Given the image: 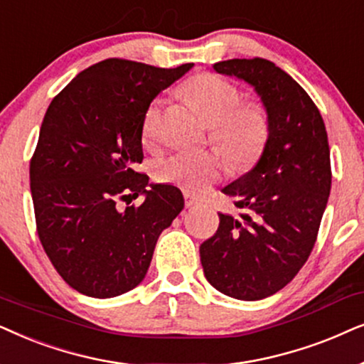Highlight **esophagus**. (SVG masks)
Returning a JSON list of instances; mask_svg holds the SVG:
<instances>
[{"label":"esophagus","instance_id":"esophagus-1","mask_svg":"<svg viewBox=\"0 0 364 364\" xmlns=\"http://www.w3.org/2000/svg\"><path fill=\"white\" fill-rule=\"evenodd\" d=\"M185 205H186V208H193L198 205V200H195L190 193H185Z\"/></svg>","mask_w":364,"mask_h":364}]
</instances>
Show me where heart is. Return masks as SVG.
Returning <instances> with one entry per match:
<instances>
[{"label":"heart","mask_w":364,"mask_h":364,"mask_svg":"<svg viewBox=\"0 0 364 364\" xmlns=\"http://www.w3.org/2000/svg\"><path fill=\"white\" fill-rule=\"evenodd\" d=\"M183 95L211 126L210 141L236 168L253 164L263 154L269 138V116L258 101H241L235 85L215 75H198L183 86ZM143 144L156 148L163 138L161 101L154 100L144 111ZM225 164L216 153H176L153 164L159 183L178 186L190 195H203L221 176Z\"/></svg>","instance_id":"obj_1"}]
</instances>
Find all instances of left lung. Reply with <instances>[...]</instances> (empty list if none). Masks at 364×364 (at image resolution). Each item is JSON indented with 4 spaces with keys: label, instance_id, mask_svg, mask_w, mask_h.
<instances>
[{
    "label": "left lung",
    "instance_id": "left-lung-1",
    "mask_svg": "<svg viewBox=\"0 0 364 364\" xmlns=\"http://www.w3.org/2000/svg\"><path fill=\"white\" fill-rule=\"evenodd\" d=\"M213 70L255 86L269 116L258 164L223 190L240 218L218 213L215 236L200 246L211 287L256 301L287 287L316 243L331 190L328 133L309 95L274 63L243 58Z\"/></svg>",
    "mask_w": 364,
    "mask_h": 364
}]
</instances>
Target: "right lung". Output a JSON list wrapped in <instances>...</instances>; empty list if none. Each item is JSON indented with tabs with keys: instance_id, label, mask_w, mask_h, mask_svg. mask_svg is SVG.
Segmentation results:
<instances>
[{
	"instance_id": "add662e5",
	"label": "right lung",
	"mask_w": 364,
	"mask_h": 364,
	"mask_svg": "<svg viewBox=\"0 0 364 364\" xmlns=\"http://www.w3.org/2000/svg\"><path fill=\"white\" fill-rule=\"evenodd\" d=\"M191 66L108 58L81 71L48 106L30 161L36 231L61 278L86 296L136 288L158 236L185 206L176 186L146 190L149 178L136 164L144 111ZM139 194L142 205H129Z\"/></svg>"
}]
</instances>
